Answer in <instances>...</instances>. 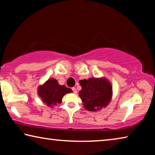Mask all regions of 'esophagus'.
<instances>
[{
  "instance_id": "34e87169",
  "label": "esophagus",
  "mask_w": 155,
  "mask_h": 155,
  "mask_svg": "<svg viewBox=\"0 0 155 155\" xmlns=\"http://www.w3.org/2000/svg\"><path fill=\"white\" fill-rule=\"evenodd\" d=\"M72 90L73 91V92H74V94H77V89H76L75 87H72Z\"/></svg>"
}]
</instances>
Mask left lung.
<instances>
[{
	"label": "left lung",
	"instance_id": "8db88e82",
	"mask_svg": "<svg viewBox=\"0 0 155 155\" xmlns=\"http://www.w3.org/2000/svg\"><path fill=\"white\" fill-rule=\"evenodd\" d=\"M79 83L82 87L79 96L86 109L95 111L108 104L111 98L112 87L105 78H91Z\"/></svg>",
	"mask_w": 155,
	"mask_h": 155
}]
</instances>
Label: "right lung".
Returning <instances> with one entry per match:
<instances>
[{
  "instance_id": "add662e5",
  "label": "right lung",
  "mask_w": 155,
  "mask_h": 155,
  "mask_svg": "<svg viewBox=\"0 0 155 155\" xmlns=\"http://www.w3.org/2000/svg\"><path fill=\"white\" fill-rule=\"evenodd\" d=\"M71 89L67 88L65 85H59L54 78H51L46 81L43 85H40L38 89V95L42 99V101L50 107L61 103L63 96L65 94L71 93Z\"/></svg>"
}]
</instances>
